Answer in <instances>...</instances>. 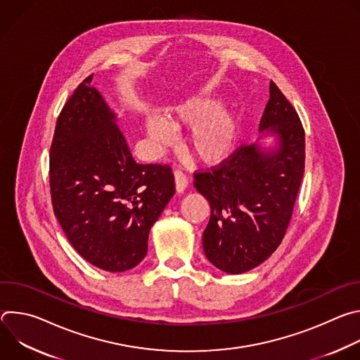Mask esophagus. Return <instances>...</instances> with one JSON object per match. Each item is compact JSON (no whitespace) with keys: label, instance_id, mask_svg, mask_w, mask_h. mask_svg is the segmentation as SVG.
Returning a JSON list of instances; mask_svg holds the SVG:
<instances>
[{"label":"esophagus","instance_id":"1","mask_svg":"<svg viewBox=\"0 0 360 360\" xmlns=\"http://www.w3.org/2000/svg\"><path fill=\"white\" fill-rule=\"evenodd\" d=\"M174 178H175V188H176V192H178V193L184 192V191L186 189V186H188V178H186V175H185L182 171L176 169V171L174 172Z\"/></svg>","mask_w":360,"mask_h":360}]
</instances>
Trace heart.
<instances>
[{"label":"heart","mask_w":360,"mask_h":360,"mask_svg":"<svg viewBox=\"0 0 360 360\" xmlns=\"http://www.w3.org/2000/svg\"><path fill=\"white\" fill-rule=\"evenodd\" d=\"M221 102L215 99H191L168 110L167 120L150 115L145 129L153 146L162 149L174 139V128L193 125L188 135V146L203 164H219L233 150L238 122L231 112H219Z\"/></svg>","instance_id":"heart-1"}]
</instances>
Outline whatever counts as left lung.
<instances>
[{"instance_id": "1", "label": "left lung", "mask_w": 360, "mask_h": 360, "mask_svg": "<svg viewBox=\"0 0 360 360\" xmlns=\"http://www.w3.org/2000/svg\"><path fill=\"white\" fill-rule=\"evenodd\" d=\"M269 94L259 132L274 134L276 146L240 145L218 167L193 174L196 191L211 205L203 252L232 275L261 265L281 245L304 172L299 115L274 81Z\"/></svg>"}]
</instances>
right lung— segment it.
Masks as SVG:
<instances>
[{"instance_id":"add662e5","label":"right lung","mask_w":360,"mask_h":360,"mask_svg":"<svg viewBox=\"0 0 360 360\" xmlns=\"http://www.w3.org/2000/svg\"><path fill=\"white\" fill-rule=\"evenodd\" d=\"M85 78L67 101L49 150L54 214L70 243L108 272L135 268L175 193L171 167L135 162L117 115Z\"/></svg>"}]
</instances>
